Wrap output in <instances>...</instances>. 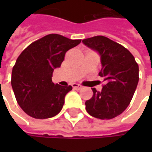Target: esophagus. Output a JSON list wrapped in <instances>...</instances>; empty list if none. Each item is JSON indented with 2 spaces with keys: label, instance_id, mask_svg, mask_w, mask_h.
<instances>
[{
  "label": "esophagus",
  "instance_id": "34e87169",
  "mask_svg": "<svg viewBox=\"0 0 152 152\" xmlns=\"http://www.w3.org/2000/svg\"><path fill=\"white\" fill-rule=\"evenodd\" d=\"M73 88L74 89V90H81L82 89V86L79 85H77V84H73Z\"/></svg>",
  "mask_w": 152,
  "mask_h": 152
}]
</instances>
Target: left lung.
I'll return each instance as SVG.
<instances>
[{"mask_svg": "<svg viewBox=\"0 0 152 152\" xmlns=\"http://www.w3.org/2000/svg\"><path fill=\"white\" fill-rule=\"evenodd\" d=\"M83 43L100 53L99 76L107 82L102 91L92 89L93 96L85 102V109L96 118H114L131 102L139 82L138 63L129 50L107 37L94 36L83 39Z\"/></svg>", "mask_w": 152, "mask_h": 152, "instance_id": "8db88e82", "label": "left lung"}]
</instances>
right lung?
<instances>
[{"label":"right lung","instance_id":"1","mask_svg":"<svg viewBox=\"0 0 152 152\" xmlns=\"http://www.w3.org/2000/svg\"><path fill=\"white\" fill-rule=\"evenodd\" d=\"M80 42L50 34L22 51L12 67L11 83L17 102L28 116L45 119L60 113L65 96L73 88L55 85L52 73L61 66L67 50Z\"/></svg>","mask_w":152,"mask_h":152}]
</instances>
